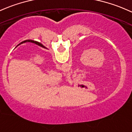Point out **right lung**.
Listing matches in <instances>:
<instances>
[{
	"label": "right lung",
	"mask_w": 132,
	"mask_h": 132,
	"mask_svg": "<svg viewBox=\"0 0 132 132\" xmlns=\"http://www.w3.org/2000/svg\"><path fill=\"white\" fill-rule=\"evenodd\" d=\"M25 42H31V43H36V45H39V46H42V47H43V48H45V46H43V45H42V44L41 43H38V42H35V41H33V40H29V39H28V40H25V41H24V42H21V43H19V45H21V44H22V43H25Z\"/></svg>",
	"instance_id": "add662e5"
}]
</instances>
